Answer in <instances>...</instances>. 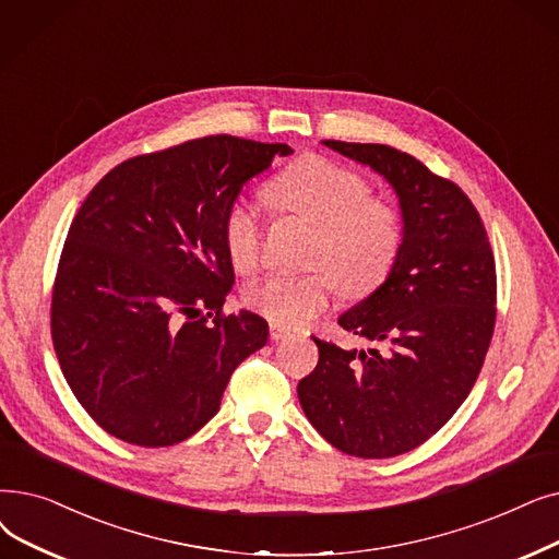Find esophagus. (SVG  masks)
I'll return each mask as SVG.
<instances>
[{
    "label": "esophagus",
    "instance_id": "obj_1",
    "mask_svg": "<svg viewBox=\"0 0 559 559\" xmlns=\"http://www.w3.org/2000/svg\"><path fill=\"white\" fill-rule=\"evenodd\" d=\"M270 335H272V340H283V337L289 335V329H285L281 324H272L270 326Z\"/></svg>",
    "mask_w": 559,
    "mask_h": 559
}]
</instances>
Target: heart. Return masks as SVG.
<instances>
[{
    "label": "heart",
    "mask_w": 559,
    "mask_h": 559,
    "mask_svg": "<svg viewBox=\"0 0 559 559\" xmlns=\"http://www.w3.org/2000/svg\"><path fill=\"white\" fill-rule=\"evenodd\" d=\"M270 201L322 230L314 266H331L349 295H370L400 258L402 222L358 174L324 157L293 164L266 187ZM224 241L239 274H253L262 255V219L255 205L237 199L224 216ZM335 273V274H336ZM334 274V275H335ZM330 270L308 276H266L247 289V304L281 326H306L335 301L340 282Z\"/></svg>",
    "instance_id": "obj_1"
}]
</instances>
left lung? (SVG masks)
<instances>
[{
  "instance_id": "obj_1",
  "label": "left lung",
  "mask_w": 559,
  "mask_h": 559,
  "mask_svg": "<svg viewBox=\"0 0 559 559\" xmlns=\"http://www.w3.org/2000/svg\"><path fill=\"white\" fill-rule=\"evenodd\" d=\"M393 187L402 249L370 297L337 324L372 343L312 337L318 368L297 385L310 425L345 454L397 456L439 431L471 393L496 324V262L471 199L391 145L322 141Z\"/></svg>"
}]
</instances>
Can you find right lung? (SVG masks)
<instances>
[{"instance_id":"1","label":"right lung","mask_w":559,"mask_h":559,"mask_svg":"<svg viewBox=\"0 0 559 559\" xmlns=\"http://www.w3.org/2000/svg\"><path fill=\"white\" fill-rule=\"evenodd\" d=\"M289 153L193 139L118 164L82 203L57 270L52 343L70 391L107 433L141 448L189 439L216 416L239 362L266 345L260 314L222 312L235 283L224 216Z\"/></svg>"}]
</instances>
